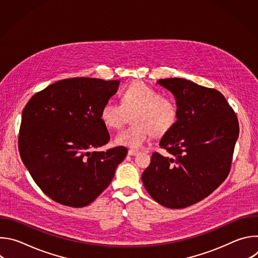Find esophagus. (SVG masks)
I'll list each match as a JSON object with an SVG mask.
<instances>
[{"label": "esophagus", "mask_w": 258, "mask_h": 258, "mask_svg": "<svg viewBox=\"0 0 258 258\" xmlns=\"http://www.w3.org/2000/svg\"><path fill=\"white\" fill-rule=\"evenodd\" d=\"M138 153H139V151H138V150H135V149H131V150H128V152H127V154H128L130 156H136Z\"/></svg>", "instance_id": "obj_1"}]
</instances>
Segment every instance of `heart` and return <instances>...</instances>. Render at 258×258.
Wrapping results in <instances>:
<instances>
[{"instance_id":"obj_1","label":"heart","mask_w":258,"mask_h":258,"mask_svg":"<svg viewBox=\"0 0 258 258\" xmlns=\"http://www.w3.org/2000/svg\"><path fill=\"white\" fill-rule=\"evenodd\" d=\"M132 115V126L115 136L117 145L139 148L148 138L162 137L176 123L178 109L173 99L142 82L131 84L121 94V103L108 100L103 105L100 117L109 128H119Z\"/></svg>"}]
</instances>
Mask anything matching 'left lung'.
Masks as SVG:
<instances>
[{
	"label": "left lung",
	"instance_id": "1",
	"mask_svg": "<svg viewBox=\"0 0 258 258\" xmlns=\"http://www.w3.org/2000/svg\"><path fill=\"white\" fill-rule=\"evenodd\" d=\"M175 98L174 126L159 142L171 156L155 152L142 174L150 196L171 209L210 195L229 174L239 123L223 94L185 79L159 80Z\"/></svg>",
	"mask_w": 258,
	"mask_h": 258
}]
</instances>
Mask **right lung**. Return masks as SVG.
Masks as SVG:
<instances>
[{
  "instance_id": "obj_1",
  "label": "right lung",
  "mask_w": 258,
  "mask_h": 258,
  "mask_svg": "<svg viewBox=\"0 0 258 258\" xmlns=\"http://www.w3.org/2000/svg\"><path fill=\"white\" fill-rule=\"evenodd\" d=\"M118 86L119 81L62 80L25 105L18 138L20 157L52 200L70 207L89 205L109 186L125 158L122 146L95 150L110 139L100 112Z\"/></svg>"
}]
</instances>
